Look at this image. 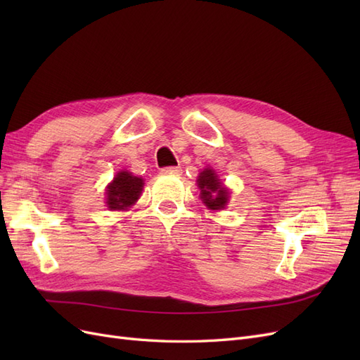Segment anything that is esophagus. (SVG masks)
Masks as SVG:
<instances>
[{
	"label": "esophagus",
	"mask_w": 360,
	"mask_h": 360,
	"mask_svg": "<svg viewBox=\"0 0 360 360\" xmlns=\"http://www.w3.org/2000/svg\"><path fill=\"white\" fill-rule=\"evenodd\" d=\"M181 172L180 167H167V168H162V174H167V176H179Z\"/></svg>",
	"instance_id": "1"
}]
</instances>
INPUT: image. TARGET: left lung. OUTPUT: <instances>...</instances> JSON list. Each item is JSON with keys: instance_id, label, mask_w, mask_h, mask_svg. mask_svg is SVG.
<instances>
[{"instance_id": "left-lung-1", "label": "left lung", "mask_w": 360, "mask_h": 360, "mask_svg": "<svg viewBox=\"0 0 360 360\" xmlns=\"http://www.w3.org/2000/svg\"><path fill=\"white\" fill-rule=\"evenodd\" d=\"M197 184L201 191L200 197L202 202L207 205V209L210 210L225 209L228 200H230V192H228V189L224 186L221 179L217 177V174L213 169L205 168L204 171H201Z\"/></svg>"}]
</instances>
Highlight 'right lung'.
I'll return each mask as SVG.
<instances>
[{"label": "right lung", "instance_id": "add662e5", "mask_svg": "<svg viewBox=\"0 0 360 360\" xmlns=\"http://www.w3.org/2000/svg\"><path fill=\"white\" fill-rule=\"evenodd\" d=\"M144 180L129 171H120L106 186V205L110 210H127L143 192Z\"/></svg>", "mask_w": 360, "mask_h": 360}]
</instances>
